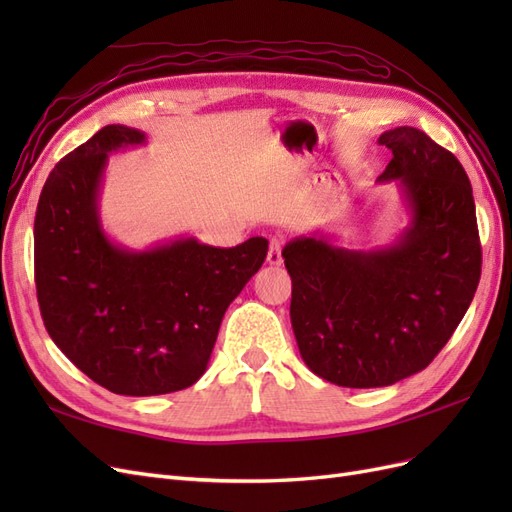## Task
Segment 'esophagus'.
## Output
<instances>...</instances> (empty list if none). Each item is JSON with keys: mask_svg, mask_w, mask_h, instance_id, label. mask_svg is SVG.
Instances as JSON below:
<instances>
[{"mask_svg": "<svg viewBox=\"0 0 512 512\" xmlns=\"http://www.w3.org/2000/svg\"><path fill=\"white\" fill-rule=\"evenodd\" d=\"M282 247H284V241L280 237L271 239V245H269V252H267V262L273 267H280L284 258H282Z\"/></svg>", "mask_w": 512, "mask_h": 512, "instance_id": "34e87169", "label": "esophagus"}]
</instances>
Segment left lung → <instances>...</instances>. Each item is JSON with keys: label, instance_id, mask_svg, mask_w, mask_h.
I'll return each mask as SVG.
<instances>
[{"label": "left lung", "instance_id": "obj_1", "mask_svg": "<svg viewBox=\"0 0 512 512\" xmlns=\"http://www.w3.org/2000/svg\"><path fill=\"white\" fill-rule=\"evenodd\" d=\"M408 224L374 250H348L316 230L282 250L301 359L348 389H376L423 371L466 316L480 280L476 207L451 151L410 126L386 130Z\"/></svg>", "mask_w": 512, "mask_h": 512}]
</instances>
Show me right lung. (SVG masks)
I'll use <instances>...</instances> for the list:
<instances>
[{"label": "right lung", "mask_w": 512, "mask_h": 512, "mask_svg": "<svg viewBox=\"0 0 512 512\" xmlns=\"http://www.w3.org/2000/svg\"><path fill=\"white\" fill-rule=\"evenodd\" d=\"M147 145L106 126L46 179L34 222L44 327L83 374L117 395L181 391L205 374L228 305L258 273L269 241L213 247L177 237L132 250L106 235L100 192L108 156Z\"/></svg>", "instance_id": "right-lung-1"}]
</instances>
